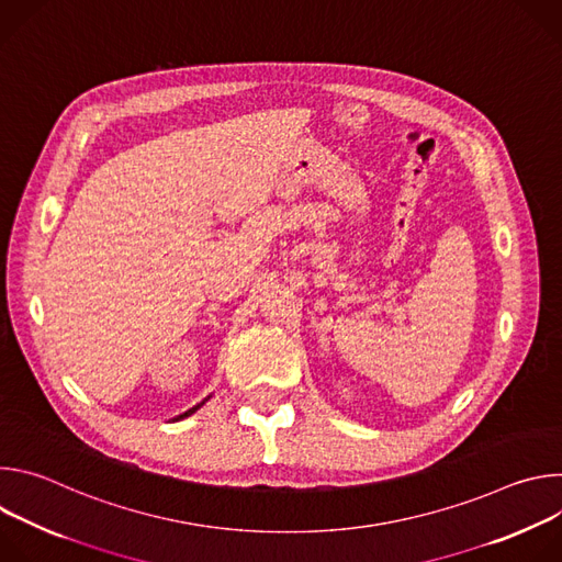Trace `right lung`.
Segmentation results:
<instances>
[{"mask_svg":"<svg viewBox=\"0 0 562 562\" xmlns=\"http://www.w3.org/2000/svg\"><path fill=\"white\" fill-rule=\"evenodd\" d=\"M209 397H211V395H209ZM209 397H204V400H202V403H200V405H195V407H191V409H189V412H184V414H180V416H178V418H173V420H182V418H187V416H191V414H195V412H198V409H200V407H202V405H204V403H206V400H209Z\"/></svg>","mask_w":562,"mask_h":562,"instance_id":"obj_1","label":"right lung"}]
</instances>
